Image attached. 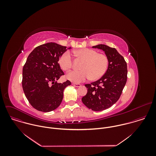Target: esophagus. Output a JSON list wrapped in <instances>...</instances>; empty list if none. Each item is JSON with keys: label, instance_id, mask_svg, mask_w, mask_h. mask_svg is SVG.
Listing matches in <instances>:
<instances>
[{"label": "esophagus", "instance_id": "1", "mask_svg": "<svg viewBox=\"0 0 156 156\" xmlns=\"http://www.w3.org/2000/svg\"><path fill=\"white\" fill-rule=\"evenodd\" d=\"M74 87H81V85L80 84H79V83H73V84H72Z\"/></svg>", "mask_w": 156, "mask_h": 156}]
</instances>
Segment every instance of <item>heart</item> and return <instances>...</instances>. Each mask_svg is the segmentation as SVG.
<instances>
[{"label":"heart","instance_id":"1","mask_svg":"<svg viewBox=\"0 0 156 156\" xmlns=\"http://www.w3.org/2000/svg\"><path fill=\"white\" fill-rule=\"evenodd\" d=\"M76 57L83 61L80 66L81 70L69 72L66 78L74 83H80L90 78L96 80L102 77L109 67V59L105 54L98 53L95 50L85 48L74 51ZM59 66L64 71H68L73 67V58L69 51H66L61 56Z\"/></svg>","mask_w":156,"mask_h":156}]
</instances>
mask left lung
<instances>
[{"mask_svg":"<svg viewBox=\"0 0 156 156\" xmlns=\"http://www.w3.org/2000/svg\"><path fill=\"white\" fill-rule=\"evenodd\" d=\"M92 48L105 51L109 59V67L99 80L85 85L88 92L82 101L90 109L101 111L111 107L119 100L127 82V66L123 56L115 48L105 44Z\"/></svg>","mask_w":156,"mask_h":156,"instance_id":"obj_1","label":"left lung"}]
</instances>
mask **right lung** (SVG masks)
Instances as JSON below:
<instances>
[{"instance_id":"add662e5","label":"right lung","mask_w":156,"mask_h":156,"mask_svg":"<svg viewBox=\"0 0 156 156\" xmlns=\"http://www.w3.org/2000/svg\"><path fill=\"white\" fill-rule=\"evenodd\" d=\"M68 48L71 47L48 43L37 47L28 56L23 68L22 87L26 97L35 109L52 111L61 105L64 90L71 82H57L64 75L58 62Z\"/></svg>"}]
</instances>
